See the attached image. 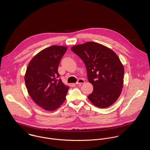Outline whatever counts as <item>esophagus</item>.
<instances>
[{
  "mask_svg": "<svg viewBox=\"0 0 150 150\" xmlns=\"http://www.w3.org/2000/svg\"><path fill=\"white\" fill-rule=\"evenodd\" d=\"M83 83H85V81L83 79H79L78 80V81L76 82V84H77L78 85H81V84H82Z\"/></svg>",
  "mask_w": 150,
  "mask_h": 150,
  "instance_id": "34e87169",
  "label": "esophagus"
}]
</instances>
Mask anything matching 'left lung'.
<instances>
[{
	"mask_svg": "<svg viewBox=\"0 0 150 150\" xmlns=\"http://www.w3.org/2000/svg\"><path fill=\"white\" fill-rule=\"evenodd\" d=\"M83 60L93 91L88 98L99 108L112 105L119 97L123 86L124 67L117 55L110 48L88 41L71 47Z\"/></svg>",
	"mask_w": 150,
	"mask_h": 150,
	"instance_id": "8db88e82",
	"label": "left lung"
}]
</instances>
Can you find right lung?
<instances>
[{
  "label": "right lung",
  "mask_w": 150,
  "mask_h": 150,
  "mask_svg": "<svg viewBox=\"0 0 150 150\" xmlns=\"http://www.w3.org/2000/svg\"><path fill=\"white\" fill-rule=\"evenodd\" d=\"M68 47L52 46L40 52L31 60L25 74V82L33 100L47 111L59 108L69 88L59 79L58 66Z\"/></svg>",
  "instance_id": "right-lung-1"
}]
</instances>
